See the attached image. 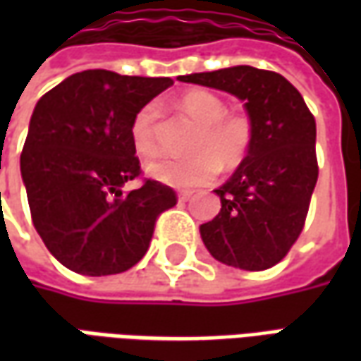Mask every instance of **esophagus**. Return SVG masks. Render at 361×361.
Returning a JSON list of instances; mask_svg holds the SVG:
<instances>
[{
    "label": "esophagus",
    "instance_id": "esophagus-1",
    "mask_svg": "<svg viewBox=\"0 0 361 361\" xmlns=\"http://www.w3.org/2000/svg\"><path fill=\"white\" fill-rule=\"evenodd\" d=\"M191 195H193L191 191H180V193H178V201H180V203H185V201H189V197Z\"/></svg>",
    "mask_w": 361,
    "mask_h": 361
}]
</instances>
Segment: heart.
Here are the masks:
<instances>
[{
  "label": "heart",
  "mask_w": 361,
  "mask_h": 361,
  "mask_svg": "<svg viewBox=\"0 0 361 361\" xmlns=\"http://www.w3.org/2000/svg\"><path fill=\"white\" fill-rule=\"evenodd\" d=\"M180 110L199 126L189 147L195 152L185 158L162 157L152 160L145 166L149 178L168 188H199L214 180L220 166L234 170L247 158L255 139V127L247 114H230L224 100L209 90L188 92L180 100ZM157 104H147L131 121L129 135L133 149L145 158L157 152Z\"/></svg>",
  "instance_id": "b5f03b06"
}]
</instances>
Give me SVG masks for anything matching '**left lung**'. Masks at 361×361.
Here are the masks:
<instances>
[{
    "label": "left lung",
    "instance_id": "left-lung-1",
    "mask_svg": "<svg viewBox=\"0 0 361 361\" xmlns=\"http://www.w3.org/2000/svg\"><path fill=\"white\" fill-rule=\"evenodd\" d=\"M178 81L235 96L255 127L247 158L214 189L222 209L199 226L204 247L228 267L271 269L302 234L317 183L315 119L294 85L274 71L235 66Z\"/></svg>",
    "mask_w": 361,
    "mask_h": 361
}]
</instances>
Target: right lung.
<instances>
[{
	"label": "right lung",
	"mask_w": 361,
	"mask_h": 361,
	"mask_svg": "<svg viewBox=\"0 0 361 361\" xmlns=\"http://www.w3.org/2000/svg\"><path fill=\"white\" fill-rule=\"evenodd\" d=\"M170 77L81 71L36 102L20 154V176L36 232L59 263L87 276L118 274L149 250L160 212L176 204L168 185L141 173L131 121L172 87Z\"/></svg>",
	"instance_id": "obj_1"
}]
</instances>
